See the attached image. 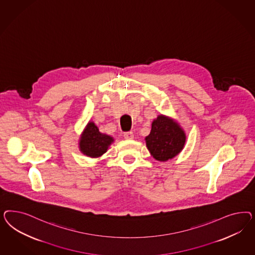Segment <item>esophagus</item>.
I'll use <instances>...</instances> for the list:
<instances>
[{
  "instance_id": "34e87169",
  "label": "esophagus",
  "mask_w": 255,
  "mask_h": 255,
  "mask_svg": "<svg viewBox=\"0 0 255 255\" xmlns=\"http://www.w3.org/2000/svg\"><path fill=\"white\" fill-rule=\"evenodd\" d=\"M124 137L125 139H133V132L132 131H127V132H124Z\"/></svg>"
}]
</instances>
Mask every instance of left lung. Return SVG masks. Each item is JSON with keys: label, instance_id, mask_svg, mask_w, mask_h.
<instances>
[{"label": "left lung", "instance_id": "1", "mask_svg": "<svg viewBox=\"0 0 255 255\" xmlns=\"http://www.w3.org/2000/svg\"><path fill=\"white\" fill-rule=\"evenodd\" d=\"M145 141L149 153L155 160L166 162L183 149L185 131L176 120L161 114L153 120L151 131L145 137Z\"/></svg>", "mask_w": 255, "mask_h": 255}]
</instances>
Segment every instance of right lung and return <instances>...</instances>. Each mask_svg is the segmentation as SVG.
<instances>
[{"label": "right lung", "mask_w": 255, "mask_h": 255, "mask_svg": "<svg viewBox=\"0 0 255 255\" xmlns=\"http://www.w3.org/2000/svg\"><path fill=\"white\" fill-rule=\"evenodd\" d=\"M113 142L114 138L111 135L101 132L95 124L90 121L80 134L78 147L81 153L90 158H100Z\"/></svg>", "instance_id": "obj_1"}]
</instances>
